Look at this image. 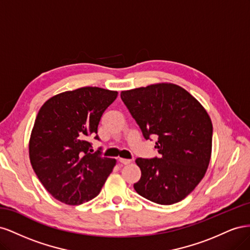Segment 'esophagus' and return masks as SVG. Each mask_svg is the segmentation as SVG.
Listing matches in <instances>:
<instances>
[{
  "instance_id": "esophagus-1",
  "label": "esophagus",
  "mask_w": 250,
  "mask_h": 250,
  "mask_svg": "<svg viewBox=\"0 0 250 250\" xmlns=\"http://www.w3.org/2000/svg\"><path fill=\"white\" fill-rule=\"evenodd\" d=\"M119 162L121 164H123V165H128V164L131 163L130 160H126V158H119Z\"/></svg>"
}]
</instances>
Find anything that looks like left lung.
I'll list each match as a JSON object with an SVG mask.
<instances>
[{
  "mask_svg": "<svg viewBox=\"0 0 250 250\" xmlns=\"http://www.w3.org/2000/svg\"><path fill=\"white\" fill-rule=\"evenodd\" d=\"M121 99L144 138L158 137L161 157L135 161L142 176L134 190L164 206L185 199L209 165L213 124L208 111L185 88L168 82L122 90Z\"/></svg>",
  "mask_w": 250,
  "mask_h": 250,
  "instance_id": "obj_1",
  "label": "left lung"
}]
</instances>
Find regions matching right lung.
<instances>
[{"label":"right lung","mask_w":250,"mask_h":250,"mask_svg":"<svg viewBox=\"0 0 250 250\" xmlns=\"http://www.w3.org/2000/svg\"><path fill=\"white\" fill-rule=\"evenodd\" d=\"M117 90L85 86L43 103L29 140L30 163L44 188L60 202L78 206L99 195L117 161L89 153L100 119Z\"/></svg>","instance_id":"1"}]
</instances>
